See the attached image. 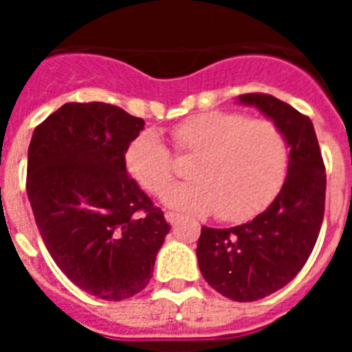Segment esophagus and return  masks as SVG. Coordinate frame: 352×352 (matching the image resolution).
Masks as SVG:
<instances>
[{"label": "esophagus", "mask_w": 352, "mask_h": 352, "mask_svg": "<svg viewBox=\"0 0 352 352\" xmlns=\"http://www.w3.org/2000/svg\"><path fill=\"white\" fill-rule=\"evenodd\" d=\"M166 220L170 223V226H176V223H178L179 220H182V217H179L178 213H174V211H167V213H166Z\"/></svg>", "instance_id": "esophagus-1"}]
</instances>
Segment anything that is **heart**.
<instances>
[{"label":"heart","instance_id":"heart-1","mask_svg":"<svg viewBox=\"0 0 352 352\" xmlns=\"http://www.w3.org/2000/svg\"><path fill=\"white\" fill-rule=\"evenodd\" d=\"M174 148L194 158V182L164 194L167 206L190 213H217L238 222L266 206L278 190L289 164L285 133L272 120H252L236 111H206L170 129ZM125 164L149 194H162L174 179V157L153 130H144L126 148Z\"/></svg>","mask_w":352,"mask_h":352}]
</instances>
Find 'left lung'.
<instances>
[{
    "label": "left lung",
    "mask_w": 352,
    "mask_h": 352,
    "mask_svg": "<svg viewBox=\"0 0 352 352\" xmlns=\"http://www.w3.org/2000/svg\"><path fill=\"white\" fill-rule=\"evenodd\" d=\"M285 133L287 178L280 192L254 220L229 229L203 227L197 241L199 270L222 296L256 301L287 285L312 254L324 217L326 173L309 116L266 93H245Z\"/></svg>",
    "instance_id": "1"
}]
</instances>
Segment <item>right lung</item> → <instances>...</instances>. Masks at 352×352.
Masks as SVG:
<instances>
[{
    "label": "right lung",
    "mask_w": 352,
    "mask_h": 352,
    "mask_svg": "<svg viewBox=\"0 0 352 352\" xmlns=\"http://www.w3.org/2000/svg\"><path fill=\"white\" fill-rule=\"evenodd\" d=\"M144 121L104 102H70L33 132L26 190L54 263L102 300L132 298L153 276L170 226L126 174Z\"/></svg>",
    "instance_id": "add662e5"
}]
</instances>
